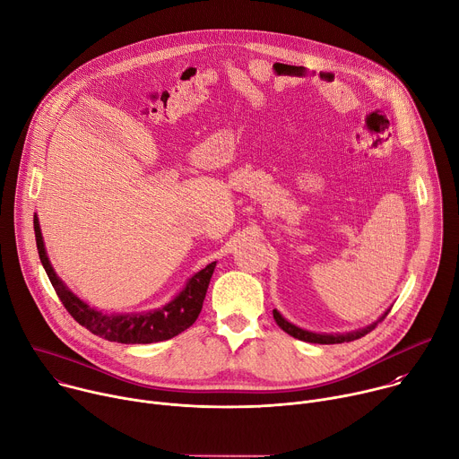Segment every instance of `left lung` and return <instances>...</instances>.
I'll return each instance as SVG.
<instances>
[{"label": "left lung", "instance_id": "1", "mask_svg": "<svg viewBox=\"0 0 459 459\" xmlns=\"http://www.w3.org/2000/svg\"><path fill=\"white\" fill-rule=\"evenodd\" d=\"M388 312H390V308L385 310V312L379 316L377 321H374V323H370L368 326H365V329H359V331H354V333H345V334H317V333H310V331L299 329V326H296V325H292L290 321H287L276 308L273 310L274 319H276V323L280 325V329H283V331H285L287 334H290L292 338H298V340L308 342V343H319V345H334V343L354 342V340H358V338L368 334L379 321L385 319V316H386Z\"/></svg>", "mask_w": 459, "mask_h": 459}]
</instances>
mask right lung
Masks as SVG:
<instances>
[{
  "mask_svg": "<svg viewBox=\"0 0 459 459\" xmlns=\"http://www.w3.org/2000/svg\"><path fill=\"white\" fill-rule=\"evenodd\" d=\"M34 232H36V245H38L41 265L57 298L61 299L65 308L69 310V314L92 334L105 338L108 342H117L126 345L156 343V342H165L181 334L195 319H198L214 267H216V261H212V264H209L205 269L188 278L181 292H178L172 301H169L160 308L138 312V314H103L101 310H96L91 305H87L83 299H80L57 278L45 250L38 216H34Z\"/></svg>",
  "mask_w": 459,
  "mask_h": 459,
  "instance_id": "right-lung-1",
  "label": "right lung"
}]
</instances>
